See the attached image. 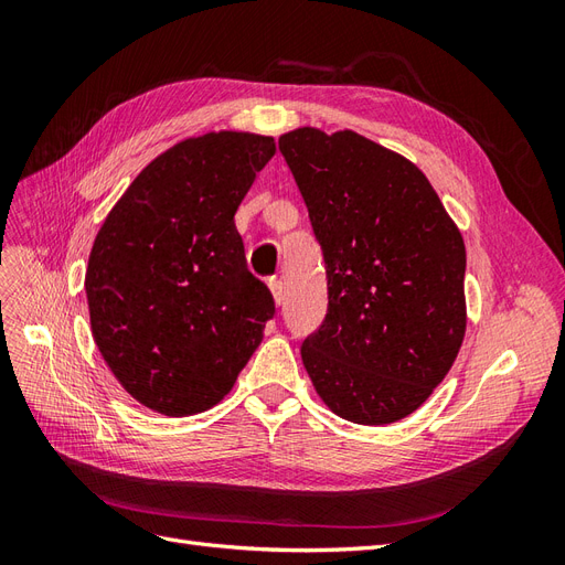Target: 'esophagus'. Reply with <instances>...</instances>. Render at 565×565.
Instances as JSON below:
<instances>
[{"mask_svg":"<svg viewBox=\"0 0 565 565\" xmlns=\"http://www.w3.org/2000/svg\"><path fill=\"white\" fill-rule=\"evenodd\" d=\"M268 289H270L273 299H276V303L280 306L285 301V285H282V280L280 278H270L268 280Z\"/></svg>","mask_w":565,"mask_h":565,"instance_id":"1","label":"esophagus"}]
</instances>
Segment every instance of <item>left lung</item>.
I'll return each instance as SVG.
<instances>
[{
	"mask_svg": "<svg viewBox=\"0 0 565 565\" xmlns=\"http://www.w3.org/2000/svg\"><path fill=\"white\" fill-rule=\"evenodd\" d=\"M278 146L328 273V316L303 339V367L341 419L413 415L465 339L461 233L417 164L361 134L299 127Z\"/></svg>",
	"mask_w": 565,
	"mask_h": 565,
	"instance_id": "8db88e82",
	"label": "left lung"
}]
</instances>
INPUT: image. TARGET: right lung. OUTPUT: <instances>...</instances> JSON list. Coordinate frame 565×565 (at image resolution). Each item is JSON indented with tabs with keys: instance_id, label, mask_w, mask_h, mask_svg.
Returning a JSON list of instances; mask_svg holds the SVG:
<instances>
[{
	"instance_id": "1",
	"label": "right lung",
	"mask_w": 565,
	"mask_h": 565,
	"mask_svg": "<svg viewBox=\"0 0 565 565\" xmlns=\"http://www.w3.org/2000/svg\"><path fill=\"white\" fill-rule=\"evenodd\" d=\"M273 156L276 141L249 131L179 141L96 235L84 278L94 341L129 396L160 415L214 407L276 313L233 221Z\"/></svg>"
}]
</instances>
